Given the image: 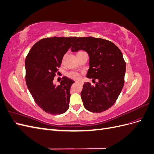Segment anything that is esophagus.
Wrapping results in <instances>:
<instances>
[{"label":"esophagus","instance_id":"obj_1","mask_svg":"<svg viewBox=\"0 0 154 154\" xmlns=\"http://www.w3.org/2000/svg\"><path fill=\"white\" fill-rule=\"evenodd\" d=\"M75 82H76V83H80V82H78V81H76Z\"/></svg>","mask_w":154,"mask_h":154}]
</instances>
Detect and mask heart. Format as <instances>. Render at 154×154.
I'll list each match as a JSON object with an SVG mask.
<instances>
[{
	"label": "heart",
	"mask_w": 154,
	"mask_h": 154,
	"mask_svg": "<svg viewBox=\"0 0 154 154\" xmlns=\"http://www.w3.org/2000/svg\"><path fill=\"white\" fill-rule=\"evenodd\" d=\"M68 77L70 78L73 79V80H78V79L80 78V74L76 72H71L67 74Z\"/></svg>",
	"instance_id": "b5f03b06"
}]
</instances>
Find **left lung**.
Listing matches in <instances>:
<instances>
[{
	"label": "left lung",
	"mask_w": 154,
	"mask_h": 154,
	"mask_svg": "<svg viewBox=\"0 0 154 154\" xmlns=\"http://www.w3.org/2000/svg\"><path fill=\"white\" fill-rule=\"evenodd\" d=\"M86 51L89 57L87 77L97 80L95 85L85 83L81 97L85 108L92 112H102L112 106L124 85L126 63L120 49L114 43L94 37H79L72 52Z\"/></svg>",
	"instance_id": "1"
}]
</instances>
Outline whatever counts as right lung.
<instances>
[{
  "label": "right lung",
  "mask_w": 154,
  "mask_h": 154,
  "mask_svg": "<svg viewBox=\"0 0 154 154\" xmlns=\"http://www.w3.org/2000/svg\"><path fill=\"white\" fill-rule=\"evenodd\" d=\"M77 37L43 38L32 46L25 61L26 82L32 97L50 114H62L69 107L70 89L74 82L64 76L60 85L53 83L62 58Z\"/></svg>",
  "instance_id": "1"
}]
</instances>
